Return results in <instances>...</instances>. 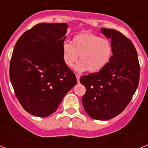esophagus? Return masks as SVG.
<instances>
[{
  "mask_svg": "<svg viewBox=\"0 0 148 148\" xmlns=\"http://www.w3.org/2000/svg\"><path fill=\"white\" fill-rule=\"evenodd\" d=\"M75 76H76L77 82H78V83H79V82H80V75H75Z\"/></svg>",
  "mask_w": 148,
  "mask_h": 148,
  "instance_id": "obj_1",
  "label": "esophagus"
}]
</instances>
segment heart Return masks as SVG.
Wrapping results in <instances>:
<instances>
[{"mask_svg": "<svg viewBox=\"0 0 148 148\" xmlns=\"http://www.w3.org/2000/svg\"><path fill=\"white\" fill-rule=\"evenodd\" d=\"M75 66V70L95 73L101 70L108 64L112 56V46L108 39L101 38L90 32H81L73 38L71 44L62 45V57L67 66Z\"/></svg>", "mask_w": 148, "mask_h": 148, "instance_id": "heart-1", "label": "heart"}]
</instances>
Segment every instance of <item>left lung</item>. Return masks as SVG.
Returning <instances> with one entry per match:
<instances>
[{"label":"left lung","mask_w":148,"mask_h":148,"mask_svg":"<svg viewBox=\"0 0 148 148\" xmlns=\"http://www.w3.org/2000/svg\"><path fill=\"white\" fill-rule=\"evenodd\" d=\"M111 40L110 60L101 70L81 77L86 87L82 104L86 113L96 120H108L121 113L138 85L140 66L136 50L130 39L113 29L101 28Z\"/></svg>","instance_id":"8db88e82"}]
</instances>
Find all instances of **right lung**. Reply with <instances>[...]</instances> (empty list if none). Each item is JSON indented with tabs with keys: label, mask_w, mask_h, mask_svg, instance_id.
<instances>
[{
	"label": "right lung",
	"mask_w": 148,
	"mask_h": 148,
	"mask_svg": "<svg viewBox=\"0 0 148 148\" xmlns=\"http://www.w3.org/2000/svg\"><path fill=\"white\" fill-rule=\"evenodd\" d=\"M67 29L65 23H38L15 44L10 61V81L19 102L33 116L53 114L77 83L62 57Z\"/></svg>",
	"instance_id": "obj_1"
}]
</instances>
